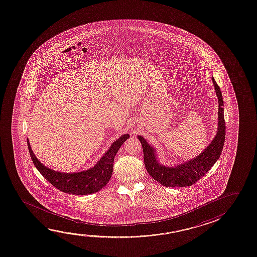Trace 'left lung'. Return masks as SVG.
I'll use <instances>...</instances> for the list:
<instances>
[{
	"mask_svg": "<svg viewBox=\"0 0 257 257\" xmlns=\"http://www.w3.org/2000/svg\"><path fill=\"white\" fill-rule=\"evenodd\" d=\"M215 92L218 97V131L216 136L209 146L197 158L175 167H167L158 164L155 150L148 144L146 140L138 136L143 145L144 164L148 173L157 182L166 187H189L198 182L213 167L221 156L225 142V120L223 114V99L220 87L212 77Z\"/></svg>",
	"mask_w": 257,
	"mask_h": 257,
	"instance_id": "1",
	"label": "left lung"
}]
</instances>
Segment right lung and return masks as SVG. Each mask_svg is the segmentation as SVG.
<instances>
[{
    "label": "right lung",
    "instance_id": "obj_1",
    "mask_svg": "<svg viewBox=\"0 0 257 257\" xmlns=\"http://www.w3.org/2000/svg\"><path fill=\"white\" fill-rule=\"evenodd\" d=\"M129 135H123L116 140L106 154L91 169L76 174H63L49 169L40 163L33 153L28 141V150L34 165L48 182L58 190L72 195H88L101 190L107 185L111 178L114 166V156L122 143L129 138Z\"/></svg>",
    "mask_w": 257,
    "mask_h": 257
}]
</instances>
